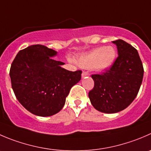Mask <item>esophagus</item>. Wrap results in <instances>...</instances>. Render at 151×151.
<instances>
[{
	"mask_svg": "<svg viewBox=\"0 0 151 151\" xmlns=\"http://www.w3.org/2000/svg\"><path fill=\"white\" fill-rule=\"evenodd\" d=\"M88 76L89 74L88 72H86V71H83V73H82V78H85V77H88Z\"/></svg>",
	"mask_w": 151,
	"mask_h": 151,
	"instance_id": "obj_1",
	"label": "esophagus"
}]
</instances>
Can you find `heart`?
I'll return each mask as SVG.
<instances>
[{
  "mask_svg": "<svg viewBox=\"0 0 151 151\" xmlns=\"http://www.w3.org/2000/svg\"><path fill=\"white\" fill-rule=\"evenodd\" d=\"M116 58V51L112 46L95 48L90 52L82 54L75 59L82 68L103 72L113 65Z\"/></svg>",
  "mask_w": 151,
  "mask_h": 151,
  "instance_id": "b5f03b06",
  "label": "heart"
}]
</instances>
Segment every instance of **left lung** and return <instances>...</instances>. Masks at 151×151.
<instances>
[{"mask_svg": "<svg viewBox=\"0 0 151 151\" xmlns=\"http://www.w3.org/2000/svg\"><path fill=\"white\" fill-rule=\"evenodd\" d=\"M117 47L118 58L109 70L93 74L94 87L88 93L95 109L114 114L125 109L137 96L144 74L138 52L122 40L113 41Z\"/></svg>", "mask_w": 151, "mask_h": 151, "instance_id": "left-lung-1", "label": "left lung"}]
</instances>
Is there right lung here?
I'll use <instances>...</instances> for the list:
<instances>
[{"label": "right lung", "mask_w": 151, "mask_h": 151, "mask_svg": "<svg viewBox=\"0 0 151 151\" xmlns=\"http://www.w3.org/2000/svg\"><path fill=\"white\" fill-rule=\"evenodd\" d=\"M56 51L43 45L20 50L9 71L16 98L27 111L40 116L56 114L63 108L71 87L81 80V71L62 68L54 60Z\"/></svg>", "instance_id": "obj_1"}]
</instances>
